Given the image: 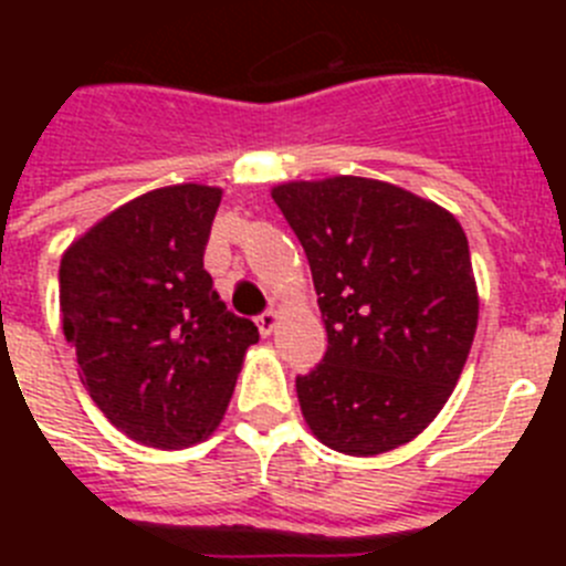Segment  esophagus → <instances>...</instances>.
<instances>
[{
  "label": "esophagus",
  "instance_id": "34e87169",
  "mask_svg": "<svg viewBox=\"0 0 566 566\" xmlns=\"http://www.w3.org/2000/svg\"><path fill=\"white\" fill-rule=\"evenodd\" d=\"M277 326H280V314L277 312H263L258 317V328H260V334H263V337H269V334H272Z\"/></svg>",
  "mask_w": 566,
  "mask_h": 566
}]
</instances>
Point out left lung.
Returning a JSON list of instances; mask_svg holds the SVG:
<instances>
[{
    "instance_id": "1",
    "label": "left lung",
    "mask_w": 566,
    "mask_h": 566,
    "mask_svg": "<svg viewBox=\"0 0 566 566\" xmlns=\"http://www.w3.org/2000/svg\"><path fill=\"white\" fill-rule=\"evenodd\" d=\"M306 249L328 334L323 363L297 377L319 442L377 457L437 419L462 377L479 323L464 229L448 209L357 175L272 189Z\"/></svg>"
}]
</instances>
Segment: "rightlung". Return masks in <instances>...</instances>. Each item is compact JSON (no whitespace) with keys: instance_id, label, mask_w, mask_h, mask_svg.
<instances>
[{"instance_id":"1","label":"right lung","mask_w":566,"mask_h":566,"mask_svg":"<svg viewBox=\"0 0 566 566\" xmlns=\"http://www.w3.org/2000/svg\"><path fill=\"white\" fill-rule=\"evenodd\" d=\"M221 195L207 184L138 195L73 240L59 266L84 388L118 431L161 451L212 437L260 339L203 269Z\"/></svg>"}]
</instances>
